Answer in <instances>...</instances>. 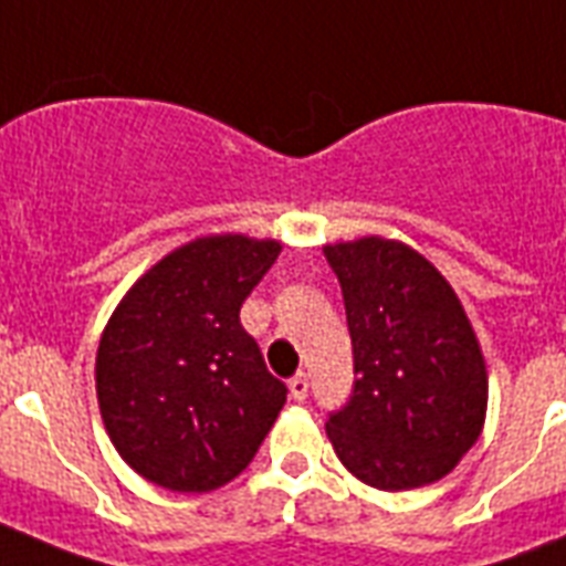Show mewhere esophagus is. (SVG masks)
<instances>
[{
    "label": "esophagus",
    "mask_w": 566,
    "mask_h": 566,
    "mask_svg": "<svg viewBox=\"0 0 566 566\" xmlns=\"http://www.w3.org/2000/svg\"><path fill=\"white\" fill-rule=\"evenodd\" d=\"M287 387H291L293 399H296V402H302V399L308 396V376H305V373H296V376L287 381Z\"/></svg>",
    "instance_id": "esophagus-1"
}]
</instances>
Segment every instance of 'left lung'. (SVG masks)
Returning a JSON list of instances; mask_svg holds the SVG:
<instances>
[{"mask_svg":"<svg viewBox=\"0 0 566 566\" xmlns=\"http://www.w3.org/2000/svg\"><path fill=\"white\" fill-rule=\"evenodd\" d=\"M353 337V396L328 413L337 458L378 491L443 479L482 434L488 370L455 291L405 243L326 247Z\"/></svg>","mask_w":566,"mask_h":566,"instance_id":"obj_1","label":"left lung"}]
</instances>
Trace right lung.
<instances>
[{
    "instance_id": "add662e5",
    "label": "right lung",
    "mask_w": 566,
    "mask_h": 566,
    "mask_svg": "<svg viewBox=\"0 0 566 566\" xmlns=\"http://www.w3.org/2000/svg\"><path fill=\"white\" fill-rule=\"evenodd\" d=\"M282 247L243 234L199 238L137 279L105 326L96 394L111 443L167 491L205 493L240 475L287 399L247 300Z\"/></svg>"
}]
</instances>
